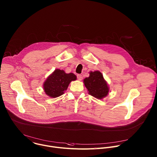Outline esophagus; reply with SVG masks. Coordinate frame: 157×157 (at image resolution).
<instances>
[{
    "label": "esophagus",
    "instance_id": "1",
    "mask_svg": "<svg viewBox=\"0 0 157 157\" xmlns=\"http://www.w3.org/2000/svg\"><path fill=\"white\" fill-rule=\"evenodd\" d=\"M77 78H78V79L79 81H81V80L82 79V76L81 75H80V74H79V75H77Z\"/></svg>",
    "mask_w": 157,
    "mask_h": 157
}]
</instances>
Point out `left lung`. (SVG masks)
I'll use <instances>...</instances> for the list:
<instances>
[{
    "label": "left lung",
    "instance_id": "8db88e82",
    "mask_svg": "<svg viewBox=\"0 0 157 157\" xmlns=\"http://www.w3.org/2000/svg\"><path fill=\"white\" fill-rule=\"evenodd\" d=\"M83 82L87 89L89 94L97 99L105 98L109 93L108 83L99 71H90L89 76L86 78Z\"/></svg>",
    "mask_w": 157,
    "mask_h": 157
}]
</instances>
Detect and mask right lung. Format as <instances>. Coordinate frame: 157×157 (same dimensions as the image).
I'll list each match as a JSON object with an SVG mask.
<instances>
[{
  "label": "right lung",
  "instance_id": "1",
  "mask_svg": "<svg viewBox=\"0 0 157 157\" xmlns=\"http://www.w3.org/2000/svg\"><path fill=\"white\" fill-rule=\"evenodd\" d=\"M76 79V76L73 73H66L63 70L56 69L44 81L43 89L48 97L56 98L63 95L70 83Z\"/></svg>",
  "mask_w": 157,
  "mask_h": 157
}]
</instances>
